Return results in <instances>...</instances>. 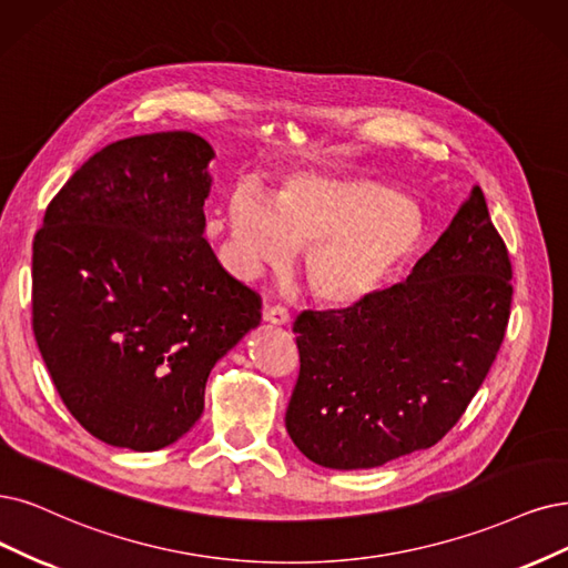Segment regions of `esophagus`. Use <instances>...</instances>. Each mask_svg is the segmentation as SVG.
<instances>
[{
  "mask_svg": "<svg viewBox=\"0 0 568 568\" xmlns=\"http://www.w3.org/2000/svg\"><path fill=\"white\" fill-rule=\"evenodd\" d=\"M264 323L268 325H287L290 323V313L283 306H268L264 308Z\"/></svg>",
  "mask_w": 568,
  "mask_h": 568,
  "instance_id": "obj_1",
  "label": "esophagus"
}]
</instances>
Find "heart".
Segmentation results:
<instances>
[{"instance_id":"obj_1","label":"heart","mask_w":568,"mask_h":568,"mask_svg":"<svg viewBox=\"0 0 568 568\" xmlns=\"http://www.w3.org/2000/svg\"><path fill=\"white\" fill-rule=\"evenodd\" d=\"M229 250L243 273L278 268L304 250V278L332 306L384 290L422 250V210L365 175L295 173L271 203L241 189L226 210Z\"/></svg>"}]
</instances>
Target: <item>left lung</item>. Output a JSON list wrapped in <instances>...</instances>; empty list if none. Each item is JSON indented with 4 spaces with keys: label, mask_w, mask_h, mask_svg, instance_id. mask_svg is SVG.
<instances>
[{
    "label": "left lung",
    "mask_w": 568,
    "mask_h": 568,
    "mask_svg": "<svg viewBox=\"0 0 568 568\" xmlns=\"http://www.w3.org/2000/svg\"><path fill=\"white\" fill-rule=\"evenodd\" d=\"M513 268L473 186L405 283L295 323L300 379L285 428L313 464L367 470L428 449L485 382L510 318Z\"/></svg>",
    "instance_id": "obj_1"
}]
</instances>
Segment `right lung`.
I'll return each mask as SVG.
<instances>
[{
  "label": "right lung",
  "instance_id": "obj_1",
  "mask_svg": "<svg viewBox=\"0 0 568 568\" xmlns=\"http://www.w3.org/2000/svg\"><path fill=\"white\" fill-rule=\"evenodd\" d=\"M213 146L189 131L102 146L32 247V329L77 422L156 452L194 428L210 369L262 321L203 239Z\"/></svg>",
  "mask_w": 568,
  "mask_h": 568
}]
</instances>
